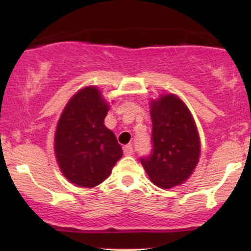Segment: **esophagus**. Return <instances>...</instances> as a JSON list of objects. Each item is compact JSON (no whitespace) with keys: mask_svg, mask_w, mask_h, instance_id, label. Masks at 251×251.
<instances>
[{"mask_svg":"<svg viewBox=\"0 0 251 251\" xmlns=\"http://www.w3.org/2000/svg\"><path fill=\"white\" fill-rule=\"evenodd\" d=\"M123 150H124V154H125V155H131V154H133V148H132L131 145L124 146Z\"/></svg>","mask_w":251,"mask_h":251,"instance_id":"1","label":"esophagus"}]
</instances>
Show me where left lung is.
<instances>
[{
  "mask_svg": "<svg viewBox=\"0 0 251 251\" xmlns=\"http://www.w3.org/2000/svg\"><path fill=\"white\" fill-rule=\"evenodd\" d=\"M151 153L140 158L153 184L162 189L185 181L197 165L200 138L191 113L178 97L166 94L151 102Z\"/></svg>",
  "mask_w": 251,
  "mask_h": 251,
  "instance_id": "8db88e82",
  "label": "left lung"
}]
</instances>
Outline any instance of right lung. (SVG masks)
I'll return each mask as SVG.
<instances>
[{
	"mask_svg": "<svg viewBox=\"0 0 251 251\" xmlns=\"http://www.w3.org/2000/svg\"><path fill=\"white\" fill-rule=\"evenodd\" d=\"M108 105L97 87H85L66 105L56 126L55 155L71 183L93 188L122 158L116 135L103 125Z\"/></svg>",
	"mask_w": 251,
	"mask_h": 251,
	"instance_id": "1",
	"label": "right lung"
}]
</instances>
